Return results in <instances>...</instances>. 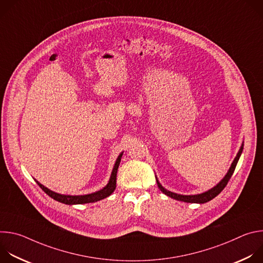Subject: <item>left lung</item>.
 <instances>
[{"instance_id": "left-lung-1", "label": "left lung", "mask_w": 263, "mask_h": 263, "mask_svg": "<svg viewBox=\"0 0 263 263\" xmlns=\"http://www.w3.org/2000/svg\"><path fill=\"white\" fill-rule=\"evenodd\" d=\"M242 149H243V144H241L239 152L237 153V156L235 157L234 161L232 162L231 167H230L229 172L227 173V175L223 177V179H222L216 186H214L213 189L209 190V191L206 192V193H203V194H201V195H195V196L177 195V194L171 193V192L166 191L165 189H163L162 185H161V184L158 182V180L156 179V180H157L158 187H159L160 191H161L164 195H166V196H168L170 198H173V199H175V200H177V201H182V202H186V203H200V204L209 202L210 200H212L213 198H215V197L224 189V187H226V185L228 184V182H229L231 176L233 175V173H234V171H235L236 164H237V162H238V160H239V157H240V155H241V153H242Z\"/></svg>"}]
</instances>
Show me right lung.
<instances>
[{
  "label": "right lung",
  "mask_w": 263,
  "mask_h": 263,
  "mask_svg": "<svg viewBox=\"0 0 263 263\" xmlns=\"http://www.w3.org/2000/svg\"><path fill=\"white\" fill-rule=\"evenodd\" d=\"M122 156H123V153L120 154V156H119L118 159H117V162H116V164H115L114 170H112L111 177H110V180H109L108 184L104 187L103 190H101V191H99V192H97V193L90 194V195H85V196H65V195H60V194H57V193H54V192L48 190L47 187H45L44 185H42L40 182H37V181H36V182H37V184L40 185L41 189H42L49 197H51L52 199H54L55 201H58V202H60V203L67 204V205L95 203V202H98V201H100V200H103V199L109 197L112 193L115 192L116 186H117V173H118V168H119V165H120Z\"/></svg>",
  "instance_id": "right-lung-1"
}]
</instances>
